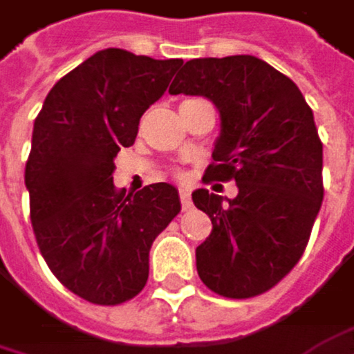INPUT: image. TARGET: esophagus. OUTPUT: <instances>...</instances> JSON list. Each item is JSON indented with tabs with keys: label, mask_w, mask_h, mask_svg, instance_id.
<instances>
[{
	"label": "esophagus",
	"mask_w": 354,
	"mask_h": 354,
	"mask_svg": "<svg viewBox=\"0 0 354 354\" xmlns=\"http://www.w3.org/2000/svg\"><path fill=\"white\" fill-rule=\"evenodd\" d=\"M180 203H183V209H191V193L189 189H180Z\"/></svg>",
	"instance_id": "1"
}]
</instances>
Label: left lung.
<instances>
[{
    "label": "left lung",
    "mask_w": 354,
    "mask_h": 354,
    "mask_svg": "<svg viewBox=\"0 0 354 354\" xmlns=\"http://www.w3.org/2000/svg\"><path fill=\"white\" fill-rule=\"evenodd\" d=\"M169 93L216 103L222 132L203 183L239 187L228 205L207 189L193 193L214 224L197 247L199 278L226 299L263 295L303 257L324 201L313 111L288 76L253 55L191 59Z\"/></svg>",
    "instance_id": "obj_1"
}]
</instances>
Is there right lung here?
<instances>
[{"mask_svg":"<svg viewBox=\"0 0 354 354\" xmlns=\"http://www.w3.org/2000/svg\"><path fill=\"white\" fill-rule=\"evenodd\" d=\"M180 66L97 51L53 84L35 120L24 169L35 239L51 274L93 305H120L145 288L151 245L180 214L167 183L136 195L113 187V157Z\"/></svg>","mask_w":354,"mask_h":354,"instance_id":"right-lung-1","label":"right lung"}]
</instances>
